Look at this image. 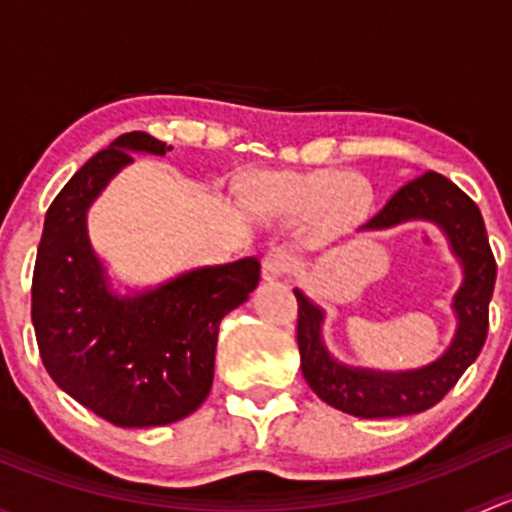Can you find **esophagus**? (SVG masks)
<instances>
[{"label":"esophagus","instance_id":"esophagus-1","mask_svg":"<svg viewBox=\"0 0 512 512\" xmlns=\"http://www.w3.org/2000/svg\"><path fill=\"white\" fill-rule=\"evenodd\" d=\"M292 265L294 257L289 255L287 250H282V247H275V250L267 252L265 260H262V277H265L267 282H277L292 270Z\"/></svg>","mask_w":512,"mask_h":512}]
</instances>
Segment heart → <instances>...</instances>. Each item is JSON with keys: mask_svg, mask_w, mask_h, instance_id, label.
Instances as JSON below:
<instances>
[{"mask_svg": "<svg viewBox=\"0 0 512 512\" xmlns=\"http://www.w3.org/2000/svg\"><path fill=\"white\" fill-rule=\"evenodd\" d=\"M237 198L255 218H307L314 232L329 237L364 227L376 208L371 180L342 168L257 173L242 180Z\"/></svg>", "mask_w": 512, "mask_h": 512, "instance_id": "obj_1", "label": "heart"}]
</instances>
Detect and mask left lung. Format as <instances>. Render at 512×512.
Here are the masks:
<instances>
[{
    "instance_id": "8db88e82",
    "label": "left lung",
    "mask_w": 512,
    "mask_h": 512,
    "mask_svg": "<svg viewBox=\"0 0 512 512\" xmlns=\"http://www.w3.org/2000/svg\"><path fill=\"white\" fill-rule=\"evenodd\" d=\"M433 220L448 232L456 255L463 260L466 280L456 294L458 332L448 352L431 366L409 374L349 369L337 364L324 349L319 327L322 309L314 307L302 292L297 297V347L302 374L314 394L334 409L359 418H394L421 414L436 406L456 386L463 371L478 359L488 337V304L495 287V257L485 235L478 205L438 173L411 180L386 203L366 230H384L404 220Z\"/></svg>"
}]
</instances>
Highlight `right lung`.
I'll use <instances>...</instances> for the list:
<instances>
[{
	"label": "right lung",
	"instance_id": "1",
	"mask_svg": "<svg viewBox=\"0 0 512 512\" xmlns=\"http://www.w3.org/2000/svg\"><path fill=\"white\" fill-rule=\"evenodd\" d=\"M165 156L143 131L123 133L61 188L46 210L32 277V324L44 369L59 389L113 426H165L210 394L220 319L260 282V262L203 267L156 292L118 299L86 237V210L131 163Z\"/></svg>",
	"mask_w": 512,
	"mask_h": 512
}]
</instances>
